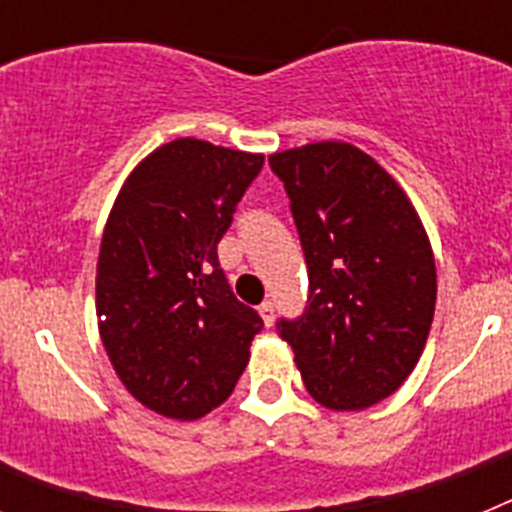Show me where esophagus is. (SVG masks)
Returning <instances> with one entry per match:
<instances>
[{"instance_id": "1", "label": "esophagus", "mask_w": 512, "mask_h": 512, "mask_svg": "<svg viewBox=\"0 0 512 512\" xmlns=\"http://www.w3.org/2000/svg\"><path fill=\"white\" fill-rule=\"evenodd\" d=\"M259 312H261V318H264V323H266V325L274 323V302H271V300L261 302V305H259Z\"/></svg>"}]
</instances>
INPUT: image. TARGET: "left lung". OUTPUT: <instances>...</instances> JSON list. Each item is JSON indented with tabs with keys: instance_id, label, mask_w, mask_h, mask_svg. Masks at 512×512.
<instances>
[{
	"instance_id": "8db88e82",
	"label": "left lung",
	"mask_w": 512,
	"mask_h": 512,
	"mask_svg": "<svg viewBox=\"0 0 512 512\" xmlns=\"http://www.w3.org/2000/svg\"><path fill=\"white\" fill-rule=\"evenodd\" d=\"M305 251L310 295L279 320L312 400L364 410L418 364L436 310V261L408 194L372 156L323 140L269 156Z\"/></svg>"
}]
</instances>
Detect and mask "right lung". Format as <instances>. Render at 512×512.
I'll use <instances>...</instances> for the list:
<instances>
[{"label":"right lung","instance_id":"1","mask_svg":"<svg viewBox=\"0 0 512 512\" xmlns=\"http://www.w3.org/2000/svg\"><path fill=\"white\" fill-rule=\"evenodd\" d=\"M264 156L179 138L122 184L97 261V318L130 395L197 420L233 392L264 320L233 295L217 243Z\"/></svg>","mask_w":512,"mask_h":512}]
</instances>
